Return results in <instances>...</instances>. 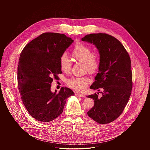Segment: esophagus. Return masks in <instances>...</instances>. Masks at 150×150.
Instances as JSON below:
<instances>
[{"mask_svg": "<svg viewBox=\"0 0 150 150\" xmlns=\"http://www.w3.org/2000/svg\"><path fill=\"white\" fill-rule=\"evenodd\" d=\"M75 96L76 97H84V95L81 94V93H76Z\"/></svg>", "mask_w": 150, "mask_h": 150, "instance_id": "esophagus-1", "label": "esophagus"}]
</instances>
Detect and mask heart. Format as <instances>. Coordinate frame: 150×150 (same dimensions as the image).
<instances>
[{
	"mask_svg": "<svg viewBox=\"0 0 150 150\" xmlns=\"http://www.w3.org/2000/svg\"><path fill=\"white\" fill-rule=\"evenodd\" d=\"M73 57L79 62L84 64L86 71L90 74H94L100 67V57L98 53L92 52V49L82 43H77L72 50ZM61 70L65 73L70 71L71 62L66 53H64L59 59ZM91 83V79L87 76L72 77L69 79L67 83L72 88L82 91L85 89L88 84Z\"/></svg>",
	"mask_w": 150,
	"mask_h": 150,
	"instance_id": "1",
	"label": "heart"
}]
</instances>
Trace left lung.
I'll return each instance as SVG.
<instances>
[{
  "instance_id": "1",
  "label": "left lung",
  "mask_w": 150,
  "mask_h": 150,
  "mask_svg": "<svg viewBox=\"0 0 150 150\" xmlns=\"http://www.w3.org/2000/svg\"><path fill=\"white\" fill-rule=\"evenodd\" d=\"M93 44L99 51L100 67L95 81L90 88L103 89L89 95L94 105L87 114L100 124L114 121L122 113L132 89V72L128 53L123 45L112 36L106 34H91L81 39ZM100 93V92H99Z\"/></svg>"
}]
</instances>
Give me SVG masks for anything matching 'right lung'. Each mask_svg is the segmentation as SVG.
I'll list each match as a JSON object with an SVG mask.
<instances>
[{"mask_svg":"<svg viewBox=\"0 0 150 150\" xmlns=\"http://www.w3.org/2000/svg\"><path fill=\"white\" fill-rule=\"evenodd\" d=\"M71 38L45 33L28 43L22 50L17 68L19 92L30 115L41 122L52 121L63 112L71 89L62 87L52 93L51 83L62 71L59 59L73 43Z\"/></svg>","mask_w":150,"mask_h":150,"instance_id":"add662e5","label":"right lung"}]
</instances>
